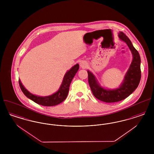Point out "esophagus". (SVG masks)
<instances>
[{"instance_id":"obj_1","label":"esophagus","mask_w":154,"mask_h":154,"mask_svg":"<svg viewBox=\"0 0 154 154\" xmlns=\"http://www.w3.org/2000/svg\"><path fill=\"white\" fill-rule=\"evenodd\" d=\"M80 66L81 67H83V68H85V67L87 66V64H86V63L82 62L81 63Z\"/></svg>"}]
</instances>
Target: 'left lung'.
Listing matches in <instances>:
<instances>
[{
	"label": "left lung",
	"instance_id": "obj_1",
	"mask_svg": "<svg viewBox=\"0 0 154 154\" xmlns=\"http://www.w3.org/2000/svg\"><path fill=\"white\" fill-rule=\"evenodd\" d=\"M119 38L128 45L133 54L132 64L126 74L122 84L115 90H107L101 87L96 81L95 76L88 71V82L93 95L97 99L104 102H119L128 97L137 88L141 79V59L139 52L133 46L130 39L122 32L118 34Z\"/></svg>",
	"mask_w": 154,
	"mask_h": 154
}]
</instances>
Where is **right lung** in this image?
<instances>
[{"mask_svg":"<svg viewBox=\"0 0 154 154\" xmlns=\"http://www.w3.org/2000/svg\"><path fill=\"white\" fill-rule=\"evenodd\" d=\"M79 69V65L76 64L69 71H68L64 77L62 84L59 89L58 91L49 96L40 97L32 95L24 88L20 79L18 80L19 85L24 95L32 100H33L34 102L44 106H55L62 102L66 99V97L68 95L70 83L75 74L77 72Z\"/></svg>","mask_w":154,"mask_h":154,"instance_id":"1","label":"right lung"}]
</instances>
